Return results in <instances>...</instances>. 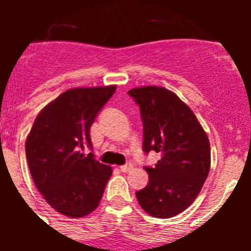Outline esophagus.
I'll return each instance as SVG.
<instances>
[{
  "mask_svg": "<svg viewBox=\"0 0 251 251\" xmlns=\"http://www.w3.org/2000/svg\"><path fill=\"white\" fill-rule=\"evenodd\" d=\"M119 168H121L122 172H129V171L133 168V165L129 162V163H126V165L121 166V167H119Z\"/></svg>",
  "mask_w": 251,
  "mask_h": 251,
  "instance_id": "esophagus-1",
  "label": "esophagus"
}]
</instances>
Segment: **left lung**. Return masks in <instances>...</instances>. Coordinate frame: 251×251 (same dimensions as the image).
I'll use <instances>...</instances> for the list:
<instances>
[{"label": "left lung", "mask_w": 251, "mask_h": 251, "mask_svg": "<svg viewBox=\"0 0 251 251\" xmlns=\"http://www.w3.org/2000/svg\"><path fill=\"white\" fill-rule=\"evenodd\" d=\"M128 94L141 109L143 151L161 153L154 167H145L150 181L136 192L137 200L151 216H176L194 202L207 178L211 163L207 134L175 93L142 86Z\"/></svg>", "instance_id": "obj_1"}]
</instances>
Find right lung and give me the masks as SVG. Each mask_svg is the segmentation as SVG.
Segmentation results:
<instances>
[{"label": "right lung", "instance_id": "add662e5", "mask_svg": "<svg viewBox=\"0 0 251 251\" xmlns=\"http://www.w3.org/2000/svg\"><path fill=\"white\" fill-rule=\"evenodd\" d=\"M115 89L66 90L35 119L25 146L28 168L40 194L60 214L83 217L100 202L112 167L81 150L92 148L90 127Z\"/></svg>", "mask_w": 251, "mask_h": 251}]
</instances>
